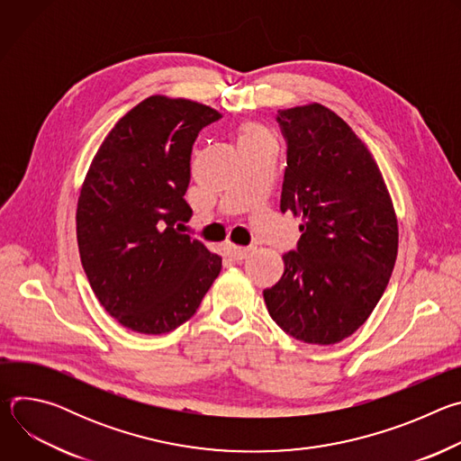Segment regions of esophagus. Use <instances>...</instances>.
<instances>
[{
	"label": "esophagus",
	"mask_w": 461,
	"mask_h": 461,
	"mask_svg": "<svg viewBox=\"0 0 461 461\" xmlns=\"http://www.w3.org/2000/svg\"><path fill=\"white\" fill-rule=\"evenodd\" d=\"M228 251H230V257L233 258V260H237V262H240V260H244L248 255H249V251H251V248H240V246H230L228 248Z\"/></svg>",
	"instance_id": "esophagus-1"
}]
</instances>
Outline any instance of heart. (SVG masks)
Listing matches in <instances>:
<instances>
[{
	"label": "heart",
	"instance_id": "heart-1",
	"mask_svg": "<svg viewBox=\"0 0 461 461\" xmlns=\"http://www.w3.org/2000/svg\"><path fill=\"white\" fill-rule=\"evenodd\" d=\"M270 140L268 133L265 129L257 123H246L240 131V144H249V142H265Z\"/></svg>",
	"mask_w": 461,
	"mask_h": 461
}]
</instances>
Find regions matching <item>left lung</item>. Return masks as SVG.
<instances>
[{
	"mask_svg": "<svg viewBox=\"0 0 461 461\" xmlns=\"http://www.w3.org/2000/svg\"><path fill=\"white\" fill-rule=\"evenodd\" d=\"M286 140L281 212L303 217L285 276L265 290L294 339L334 345L381 299L398 255V222L379 167L336 113L319 104L277 111Z\"/></svg>",
	"mask_w": 461,
	"mask_h": 461,
	"instance_id": "left-lung-1",
	"label": "left lung"
}]
</instances>
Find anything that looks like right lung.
I'll use <instances>...</instances> for the list:
<instances>
[{
  "instance_id": "obj_1",
  "label": "right lung",
  "mask_w": 461,
  "mask_h": 461,
  "mask_svg": "<svg viewBox=\"0 0 461 461\" xmlns=\"http://www.w3.org/2000/svg\"><path fill=\"white\" fill-rule=\"evenodd\" d=\"M221 113L149 96L118 120L86 176L77 237L102 306L140 334L185 322L217 279L222 258L184 235L193 144Z\"/></svg>"
}]
</instances>
